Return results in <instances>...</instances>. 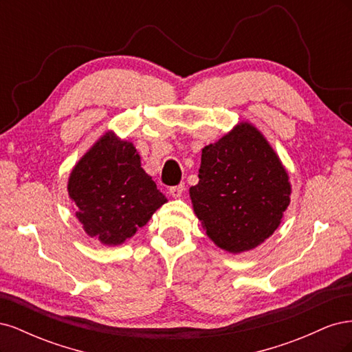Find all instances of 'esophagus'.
I'll list each match as a JSON object with an SVG mask.
<instances>
[{"label": "esophagus", "mask_w": 352, "mask_h": 352, "mask_svg": "<svg viewBox=\"0 0 352 352\" xmlns=\"http://www.w3.org/2000/svg\"><path fill=\"white\" fill-rule=\"evenodd\" d=\"M184 192H185V185H177V186H173L168 189V194L173 198H180Z\"/></svg>", "instance_id": "esophagus-1"}]
</instances>
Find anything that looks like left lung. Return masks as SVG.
I'll return each mask as SVG.
<instances>
[{"label": "left lung", "instance_id": "obj_1", "mask_svg": "<svg viewBox=\"0 0 352 352\" xmlns=\"http://www.w3.org/2000/svg\"><path fill=\"white\" fill-rule=\"evenodd\" d=\"M198 184L189 188L195 216L223 251L257 248L280 226L292 185L261 131L239 122L201 153Z\"/></svg>", "mask_w": 352, "mask_h": 352}]
</instances>
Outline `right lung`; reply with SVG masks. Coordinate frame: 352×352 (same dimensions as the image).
I'll return each mask as SVG.
<instances>
[{
	"label": "right lung",
	"mask_w": 352,
	"mask_h": 352,
	"mask_svg": "<svg viewBox=\"0 0 352 352\" xmlns=\"http://www.w3.org/2000/svg\"><path fill=\"white\" fill-rule=\"evenodd\" d=\"M67 192L85 233L107 247L129 241L167 202L135 145L114 131L104 132L73 166Z\"/></svg>",
	"instance_id": "1"
}]
</instances>
